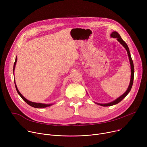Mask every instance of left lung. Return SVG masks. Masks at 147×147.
<instances>
[{
  "label": "left lung",
  "mask_w": 147,
  "mask_h": 147,
  "mask_svg": "<svg viewBox=\"0 0 147 147\" xmlns=\"http://www.w3.org/2000/svg\"><path fill=\"white\" fill-rule=\"evenodd\" d=\"M111 36L113 38H117V40L124 47V48L126 49L127 52V54H128V56H129V60H130V66H131V80H130V85L127 90V91H125V93H124L121 96H120L119 98H118L117 99H116L115 100L111 102V103H106V104H101V103H97L98 105H99L100 106H103V107H109V106H112V105H116L118 103H119L124 97H125L127 96V95L129 93V92L130 91L131 89V87H132V86H133V80H134V65H133V60L131 59V55H130V51H129V48L127 45V44L125 42L121 39L120 35L116 31H114L111 34Z\"/></svg>",
  "instance_id": "1"
}]
</instances>
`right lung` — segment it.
Masks as SVG:
<instances>
[{"instance_id":"1","label":"right lung","mask_w":147,"mask_h":147,"mask_svg":"<svg viewBox=\"0 0 147 147\" xmlns=\"http://www.w3.org/2000/svg\"><path fill=\"white\" fill-rule=\"evenodd\" d=\"M17 57L16 56V60H15V61H14V66H13V70H14V68H15V66H16V61H17ZM15 83V82H14ZM15 87H16V90L18 92V94H19V95L22 97V98L29 105H30L31 107H32L34 108H46V107H49L51 106V105L49 104V105H48V104H43V103H35V102H31L28 100H27V99H26L22 94H21V93L19 92V91L18 90L17 88V86L15 84Z\"/></svg>"}]
</instances>
